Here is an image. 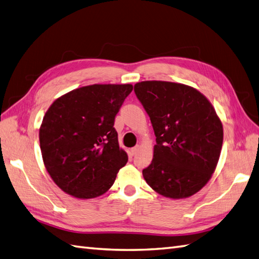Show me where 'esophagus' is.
<instances>
[{
  "label": "esophagus",
  "instance_id": "esophagus-1",
  "mask_svg": "<svg viewBox=\"0 0 259 259\" xmlns=\"http://www.w3.org/2000/svg\"><path fill=\"white\" fill-rule=\"evenodd\" d=\"M139 149H140V147L139 146H137V147H134V148H131V153H132V155H135V154H137L138 153V151H139Z\"/></svg>",
  "mask_w": 259,
  "mask_h": 259
}]
</instances>
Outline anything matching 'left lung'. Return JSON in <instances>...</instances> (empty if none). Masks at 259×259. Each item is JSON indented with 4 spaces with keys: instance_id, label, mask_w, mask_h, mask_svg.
I'll return each instance as SVG.
<instances>
[{
    "instance_id": "left-lung-1",
    "label": "left lung",
    "mask_w": 259,
    "mask_h": 259,
    "mask_svg": "<svg viewBox=\"0 0 259 259\" xmlns=\"http://www.w3.org/2000/svg\"><path fill=\"white\" fill-rule=\"evenodd\" d=\"M135 93L157 137L151 164L142 171L146 182L174 200L197 193L212 178L223 144V124L213 105L179 82H137Z\"/></svg>"
}]
</instances>
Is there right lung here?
Masks as SVG:
<instances>
[{
    "mask_svg": "<svg viewBox=\"0 0 259 259\" xmlns=\"http://www.w3.org/2000/svg\"><path fill=\"white\" fill-rule=\"evenodd\" d=\"M131 83H95L71 90L48 108L39 144L53 181L76 198L105 194L128 161L119 147L115 117Z\"/></svg>",
    "mask_w": 259,
    "mask_h": 259,
    "instance_id": "right-lung-1",
    "label": "right lung"
}]
</instances>
